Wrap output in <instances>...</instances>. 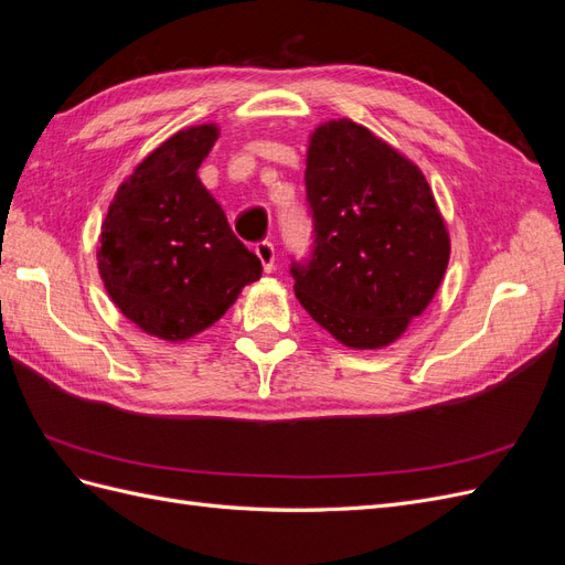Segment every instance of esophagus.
I'll list each match as a JSON object with an SVG mask.
<instances>
[{"instance_id": "esophagus-1", "label": "esophagus", "mask_w": 565, "mask_h": 565, "mask_svg": "<svg viewBox=\"0 0 565 565\" xmlns=\"http://www.w3.org/2000/svg\"><path fill=\"white\" fill-rule=\"evenodd\" d=\"M254 252H256V256H259V262H262L266 273H270L273 268H276V247H273V243H268V241L256 243Z\"/></svg>"}]
</instances>
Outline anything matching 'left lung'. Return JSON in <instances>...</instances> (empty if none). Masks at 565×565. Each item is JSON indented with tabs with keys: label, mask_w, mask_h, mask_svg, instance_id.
<instances>
[{
	"label": "left lung",
	"mask_w": 565,
	"mask_h": 565,
	"mask_svg": "<svg viewBox=\"0 0 565 565\" xmlns=\"http://www.w3.org/2000/svg\"><path fill=\"white\" fill-rule=\"evenodd\" d=\"M303 179L316 241L311 259L292 264L299 303L349 349L393 344L450 262L422 169L353 119H330L311 134Z\"/></svg>",
	"instance_id": "8db88e82"
}]
</instances>
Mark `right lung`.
<instances>
[{"instance_id":"right-lung-1","label":"right lung","mask_w":565,"mask_h":565,"mask_svg":"<svg viewBox=\"0 0 565 565\" xmlns=\"http://www.w3.org/2000/svg\"><path fill=\"white\" fill-rule=\"evenodd\" d=\"M216 125L169 136L119 183L98 235V273L136 328L164 341L207 330L262 278V262L233 235L198 179Z\"/></svg>"}]
</instances>
